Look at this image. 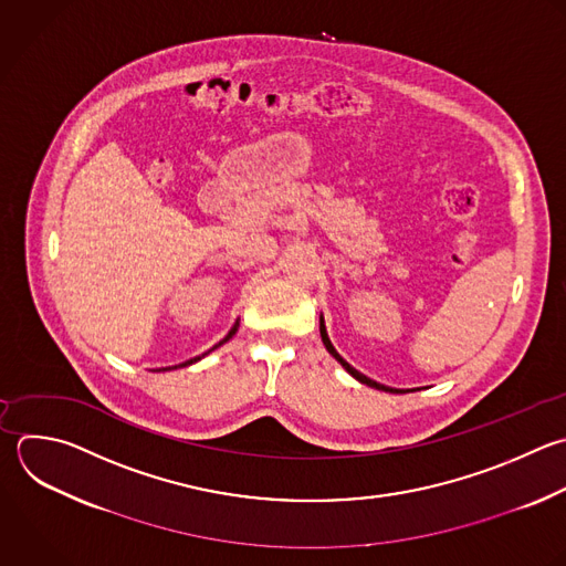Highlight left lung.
I'll list each match as a JSON object with an SVG mask.
<instances>
[{
  "label": "left lung",
  "instance_id": "obj_1",
  "mask_svg": "<svg viewBox=\"0 0 566 566\" xmlns=\"http://www.w3.org/2000/svg\"><path fill=\"white\" fill-rule=\"evenodd\" d=\"M321 338H323V345L327 347V352L358 380V382H363V385H367V387H376V389H380V391H391V394H400L402 389H394V387H387V385H380V382H376V380H371V378H367L365 374H360L358 369H354L336 349H334V345H332V340H329V336H327V329H325V323H323V316H321ZM409 391V389H407Z\"/></svg>",
  "mask_w": 566,
  "mask_h": 566
}]
</instances>
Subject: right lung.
Here are the masks:
<instances>
[{"mask_svg": "<svg viewBox=\"0 0 566 566\" xmlns=\"http://www.w3.org/2000/svg\"><path fill=\"white\" fill-rule=\"evenodd\" d=\"M237 329H239V321H237V323H234V325H232V329H230V332H228V336H226V338H223V340H219V343H217V345H214V347H212V349H217V347H221V345H223V343H228V340H230V338H232V336H234V334H237ZM212 349H208V352H203V354H201V356H195V358H190V360H186V363H181V365H175V369H177V367H188V365H192V363H197V360H201V358H203V356H208V354H210V352H212ZM161 369H164V367H161ZM161 369H159V371H161ZM166 369H172V367H166Z\"/></svg>", "mask_w": 566, "mask_h": 566, "instance_id": "obj_1", "label": "right lung"}]
</instances>
